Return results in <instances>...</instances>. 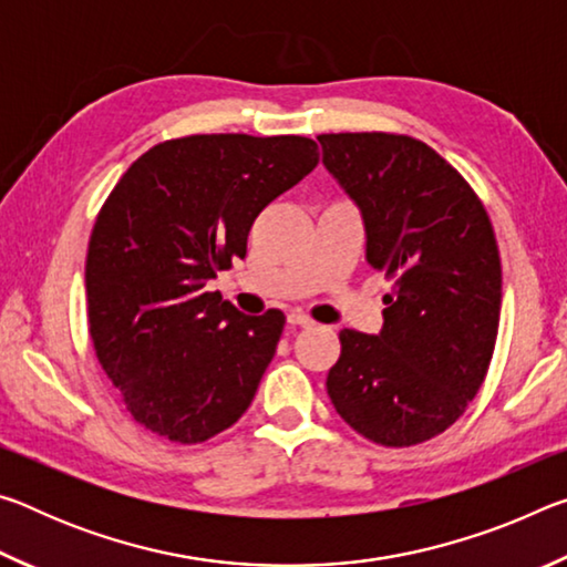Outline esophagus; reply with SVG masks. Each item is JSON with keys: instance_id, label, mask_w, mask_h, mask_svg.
<instances>
[{"instance_id": "34e87169", "label": "esophagus", "mask_w": 567, "mask_h": 567, "mask_svg": "<svg viewBox=\"0 0 567 567\" xmlns=\"http://www.w3.org/2000/svg\"><path fill=\"white\" fill-rule=\"evenodd\" d=\"M287 322H290L292 328H312V324H315L305 312H290V315H287Z\"/></svg>"}]
</instances>
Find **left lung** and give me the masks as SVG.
Returning a JSON list of instances; mask_svg holds the SVG:
<instances>
[{"mask_svg": "<svg viewBox=\"0 0 567 567\" xmlns=\"http://www.w3.org/2000/svg\"><path fill=\"white\" fill-rule=\"evenodd\" d=\"M322 165L358 205L370 267L395 280L382 330H342L328 395L362 437L410 447L463 415L491 364L503 272L483 203L408 134H320Z\"/></svg>", "mask_w": 567, "mask_h": 567, "instance_id": "obj_1", "label": "left lung"}]
</instances>
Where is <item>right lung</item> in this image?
Returning <instances> with one entry per match:
<instances>
[{
    "mask_svg": "<svg viewBox=\"0 0 567 567\" xmlns=\"http://www.w3.org/2000/svg\"><path fill=\"white\" fill-rule=\"evenodd\" d=\"M318 162L297 134H192L145 152L112 189L84 267L90 334L150 433L205 443L249 408L285 315L239 312L207 280L247 255L255 217Z\"/></svg>",
    "mask_w": 567,
    "mask_h": 567,
    "instance_id": "add662e5",
    "label": "right lung"
}]
</instances>
